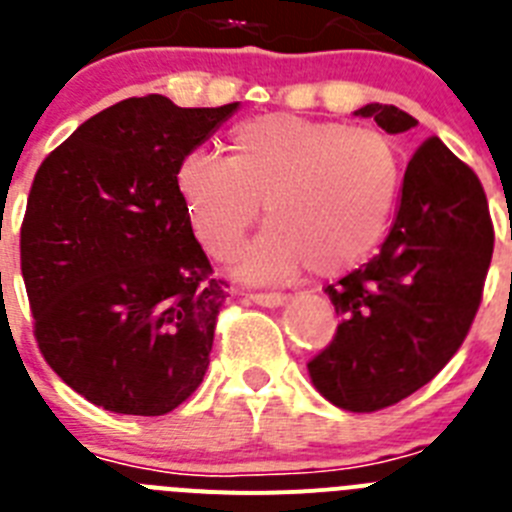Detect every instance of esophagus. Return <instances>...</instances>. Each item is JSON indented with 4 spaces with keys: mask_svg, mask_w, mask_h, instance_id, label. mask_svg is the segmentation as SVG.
I'll return each instance as SVG.
<instances>
[{
    "mask_svg": "<svg viewBox=\"0 0 512 512\" xmlns=\"http://www.w3.org/2000/svg\"><path fill=\"white\" fill-rule=\"evenodd\" d=\"M247 299L252 304H260V306H268V309H275V306H283L288 301L286 293H250Z\"/></svg>",
    "mask_w": 512,
    "mask_h": 512,
    "instance_id": "34e87169",
    "label": "esophagus"
}]
</instances>
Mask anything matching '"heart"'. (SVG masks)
<instances>
[{
    "instance_id": "1",
    "label": "heart",
    "mask_w": 512,
    "mask_h": 512,
    "mask_svg": "<svg viewBox=\"0 0 512 512\" xmlns=\"http://www.w3.org/2000/svg\"><path fill=\"white\" fill-rule=\"evenodd\" d=\"M229 151H188L175 188L213 257L237 247L265 203L268 229L234 257L247 281L345 273L379 247L397 211L402 154L373 128L268 113L234 128Z\"/></svg>"
}]
</instances>
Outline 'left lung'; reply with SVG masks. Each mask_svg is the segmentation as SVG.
Returning <instances> with one entry per match:
<instances>
[{
    "mask_svg": "<svg viewBox=\"0 0 512 512\" xmlns=\"http://www.w3.org/2000/svg\"><path fill=\"white\" fill-rule=\"evenodd\" d=\"M355 115L386 133L417 126L410 113L379 102ZM492 247L482 182L441 139H428L407 164L379 255L324 288L340 324L309 363L319 394L342 410L376 412L428 384L474 322Z\"/></svg>",
    "mask_w": 512,
    "mask_h": 512,
    "instance_id": "1",
    "label": "left lung"
}]
</instances>
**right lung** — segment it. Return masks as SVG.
<instances>
[{"instance_id":"1","label":"right lung","mask_w":512,"mask_h":512,"mask_svg":"<svg viewBox=\"0 0 512 512\" xmlns=\"http://www.w3.org/2000/svg\"><path fill=\"white\" fill-rule=\"evenodd\" d=\"M239 110L128 97L43 159L20 231L48 366L118 415H167L201 386L226 283L195 239L175 170Z\"/></svg>"}]
</instances>
